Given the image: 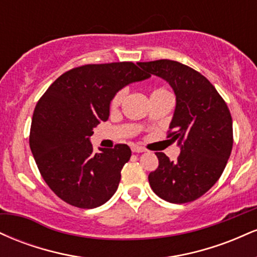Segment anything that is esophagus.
Instances as JSON below:
<instances>
[{
	"mask_svg": "<svg viewBox=\"0 0 257 257\" xmlns=\"http://www.w3.org/2000/svg\"><path fill=\"white\" fill-rule=\"evenodd\" d=\"M132 151L135 152V153H141V152H145L146 150L143 149V147H140V146H133Z\"/></svg>",
	"mask_w": 257,
	"mask_h": 257,
	"instance_id": "obj_1",
	"label": "esophagus"
}]
</instances>
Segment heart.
<instances>
[{
  "label": "heart",
  "mask_w": 257,
  "mask_h": 257,
  "mask_svg": "<svg viewBox=\"0 0 257 257\" xmlns=\"http://www.w3.org/2000/svg\"><path fill=\"white\" fill-rule=\"evenodd\" d=\"M125 96H126L125 88H123V89L117 91L111 100V107L112 108L118 107V106L123 102V100L125 99ZM156 96H172V94H170V91L166 89V88H157V89L153 90L151 94V98H156Z\"/></svg>",
  "instance_id": "obj_1"
}]
</instances>
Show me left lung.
<instances>
[{"label": "left lung", "mask_w": 257, "mask_h": 257, "mask_svg": "<svg viewBox=\"0 0 257 257\" xmlns=\"http://www.w3.org/2000/svg\"><path fill=\"white\" fill-rule=\"evenodd\" d=\"M139 66L173 88L176 106L168 138L181 150L175 162L156 153L159 164L150 173V186L167 202H192L208 192L225 169L233 146L231 113L214 85L196 70L168 59Z\"/></svg>", "instance_id": "1"}]
</instances>
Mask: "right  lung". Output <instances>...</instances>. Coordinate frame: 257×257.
Instances as JSON below:
<instances>
[{
    "instance_id": "obj_1",
    "label": "right lung",
    "mask_w": 257,
    "mask_h": 257,
    "mask_svg": "<svg viewBox=\"0 0 257 257\" xmlns=\"http://www.w3.org/2000/svg\"><path fill=\"white\" fill-rule=\"evenodd\" d=\"M151 77L129 61L90 64L63 73L38 100L30 149L41 175L59 198L93 209L113 196L129 146L93 152V129L110 116V104L125 85Z\"/></svg>"
}]
</instances>
